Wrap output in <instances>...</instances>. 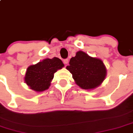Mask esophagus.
Wrapping results in <instances>:
<instances>
[{
  "label": "esophagus",
  "instance_id": "esophagus-1",
  "mask_svg": "<svg viewBox=\"0 0 133 133\" xmlns=\"http://www.w3.org/2000/svg\"><path fill=\"white\" fill-rule=\"evenodd\" d=\"M68 62H69V60H68V59H64V64H65V65H67V64H68Z\"/></svg>",
  "mask_w": 133,
  "mask_h": 133
}]
</instances>
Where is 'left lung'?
Returning a JSON list of instances; mask_svg holds the SVG:
<instances>
[{"label":"left lung","mask_w":133,"mask_h":133,"mask_svg":"<svg viewBox=\"0 0 133 133\" xmlns=\"http://www.w3.org/2000/svg\"><path fill=\"white\" fill-rule=\"evenodd\" d=\"M66 69L72 74L75 83L84 90L98 87L107 75L106 67L101 59L91 57L81 51L71 58Z\"/></svg>","instance_id":"8db88e82"}]
</instances>
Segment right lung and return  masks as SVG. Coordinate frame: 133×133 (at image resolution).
<instances>
[{
    "label": "right lung",
    "instance_id": "1",
    "mask_svg": "<svg viewBox=\"0 0 133 133\" xmlns=\"http://www.w3.org/2000/svg\"><path fill=\"white\" fill-rule=\"evenodd\" d=\"M64 64L58 58H46L26 69L24 81L31 90L37 92L45 91L49 88L54 74L62 69Z\"/></svg>",
    "mask_w": 133,
    "mask_h": 133
}]
</instances>
